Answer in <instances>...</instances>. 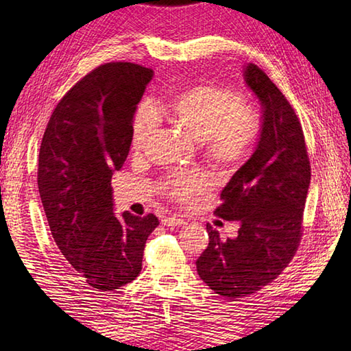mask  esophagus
<instances>
[{
  "label": "esophagus",
  "instance_id": "34e87169",
  "mask_svg": "<svg viewBox=\"0 0 351 351\" xmlns=\"http://www.w3.org/2000/svg\"><path fill=\"white\" fill-rule=\"evenodd\" d=\"M161 223L164 226H182V225H185V221L184 219H181V217H176V215H167V217H164L162 220H161Z\"/></svg>",
  "mask_w": 351,
  "mask_h": 351
}]
</instances>
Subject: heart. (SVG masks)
<instances>
[{
  "label": "heart",
  "mask_w": 351,
  "mask_h": 351,
  "mask_svg": "<svg viewBox=\"0 0 351 351\" xmlns=\"http://www.w3.org/2000/svg\"><path fill=\"white\" fill-rule=\"evenodd\" d=\"M173 121L193 138L202 141L211 161L234 166L241 162L255 146L261 132V117L256 108L244 104L241 96L226 87L202 84L187 88L171 102ZM158 125V113L151 102L137 108L132 121V149L140 151ZM208 185L196 171L176 175L166 184L169 195L189 199Z\"/></svg>",
  "instance_id": "1"
}]
</instances>
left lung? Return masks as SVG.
I'll return each mask as SVG.
<instances>
[{"label": "left lung", "mask_w": 351, "mask_h": 351, "mask_svg": "<svg viewBox=\"0 0 351 351\" xmlns=\"http://www.w3.org/2000/svg\"><path fill=\"white\" fill-rule=\"evenodd\" d=\"M245 86L261 104V132L250 158L221 191L215 215L238 223V235L210 243L196 261L199 278L215 294L240 299L278 278L299 247L311 166L299 117L256 64L244 66Z\"/></svg>", "instance_id": "obj_1"}]
</instances>
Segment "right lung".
Here are the masks:
<instances>
[{
	"label": "right lung",
	"instance_id": "add662e5",
	"mask_svg": "<svg viewBox=\"0 0 351 351\" xmlns=\"http://www.w3.org/2000/svg\"><path fill=\"white\" fill-rule=\"evenodd\" d=\"M154 71L101 64L66 93L45 130L37 187L52 238L96 291H114L141 271L154 214L114 213L111 176L130 154L137 104Z\"/></svg>",
	"mask_w": 351,
	"mask_h": 351
}]
</instances>
